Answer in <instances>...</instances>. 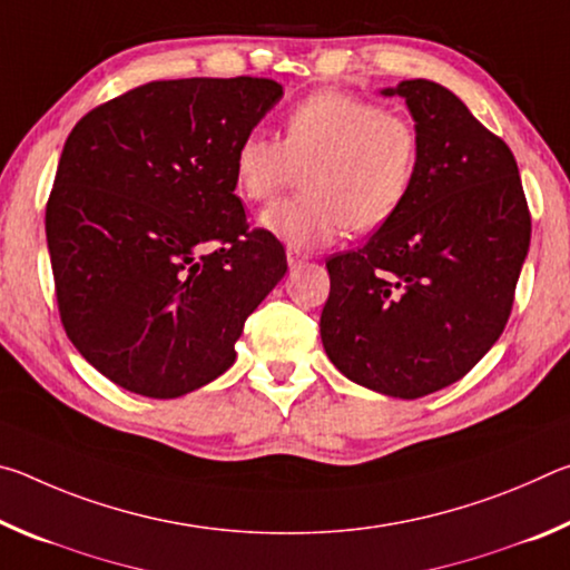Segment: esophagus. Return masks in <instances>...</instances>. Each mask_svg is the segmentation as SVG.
I'll return each mask as SVG.
<instances>
[{"instance_id":"obj_1","label":"esophagus","mask_w":570,"mask_h":570,"mask_svg":"<svg viewBox=\"0 0 570 570\" xmlns=\"http://www.w3.org/2000/svg\"><path fill=\"white\" fill-rule=\"evenodd\" d=\"M306 258H308V254H306L304 248H296V246H288L286 248V262H288V266H292V268L302 266Z\"/></svg>"}]
</instances>
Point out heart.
I'll return each instance as SVG.
<instances>
[{"mask_svg":"<svg viewBox=\"0 0 570 570\" xmlns=\"http://www.w3.org/2000/svg\"><path fill=\"white\" fill-rule=\"evenodd\" d=\"M417 166L420 132L407 115L344 90L298 100L284 115L282 142L246 132L234 150L236 190L250 204L294 186L302 170L306 190L262 214V228L296 248L387 224L410 198Z\"/></svg>","mask_w":570,"mask_h":570,"instance_id":"heart-1","label":"heart"}]
</instances>
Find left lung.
Here are the masks:
<instances>
[{"instance_id": "1", "label": "left lung", "mask_w": 570, "mask_h": 570, "mask_svg": "<svg viewBox=\"0 0 570 570\" xmlns=\"http://www.w3.org/2000/svg\"><path fill=\"white\" fill-rule=\"evenodd\" d=\"M420 132L410 198L364 246L334 254L322 342L366 390L417 400L458 382L503 334L530 244V210L503 138L458 95L404 80Z\"/></svg>"}]
</instances>
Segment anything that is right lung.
Instances as JSON below:
<instances>
[{
  "mask_svg": "<svg viewBox=\"0 0 570 570\" xmlns=\"http://www.w3.org/2000/svg\"><path fill=\"white\" fill-rule=\"evenodd\" d=\"M282 95L268 77L156 80L72 128L45 210L55 296L118 387L173 400L214 382L284 278L282 240L234 193L238 140Z\"/></svg>",
  "mask_w": 570,
  "mask_h": 570,
  "instance_id": "obj_1",
  "label": "right lung"
}]
</instances>
